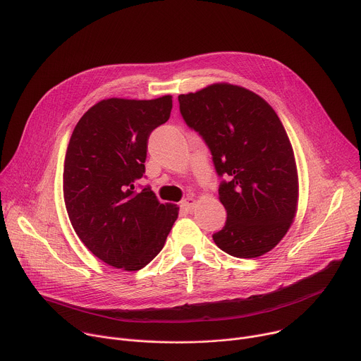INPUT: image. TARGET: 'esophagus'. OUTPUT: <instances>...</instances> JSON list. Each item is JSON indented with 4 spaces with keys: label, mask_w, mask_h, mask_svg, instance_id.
<instances>
[{
    "label": "esophagus",
    "mask_w": 361,
    "mask_h": 361,
    "mask_svg": "<svg viewBox=\"0 0 361 361\" xmlns=\"http://www.w3.org/2000/svg\"><path fill=\"white\" fill-rule=\"evenodd\" d=\"M195 204L197 201L192 197H187L185 200L181 201V209H184L185 212H191L195 207Z\"/></svg>",
    "instance_id": "esophagus-1"
}]
</instances>
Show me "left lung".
I'll use <instances>...</instances> for the list:
<instances>
[{
	"instance_id": "1",
	"label": "left lung",
	"mask_w": 361,
	"mask_h": 361,
	"mask_svg": "<svg viewBox=\"0 0 361 361\" xmlns=\"http://www.w3.org/2000/svg\"><path fill=\"white\" fill-rule=\"evenodd\" d=\"M178 102L227 178L219 188L227 221L214 243L238 259L269 252L288 231L298 201L294 152L279 116L260 95L227 82L181 94Z\"/></svg>"
}]
</instances>
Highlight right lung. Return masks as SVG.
<instances>
[{"instance_id": "right-lung-1", "label": "right lung", "mask_w": 361, "mask_h": 361, "mask_svg": "<svg viewBox=\"0 0 361 361\" xmlns=\"http://www.w3.org/2000/svg\"><path fill=\"white\" fill-rule=\"evenodd\" d=\"M171 95L156 99L109 98L77 123L64 160V202L71 226L99 260L127 271L145 267L164 247L178 217L147 185L151 131L170 118Z\"/></svg>"}]
</instances>
